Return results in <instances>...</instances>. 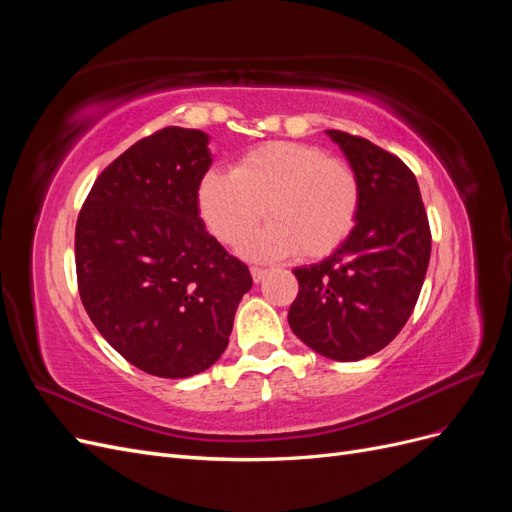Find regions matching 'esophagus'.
<instances>
[{"label": "esophagus", "instance_id": "obj_1", "mask_svg": "<svg viewBox=\"0 0 512 512\" xmlns=\"http://www.w3.org/2000/svg\"><path fill=\"white\" fill-rule=\"evenodd\" d=\"M267 269H262V267H252V277H254V282L258 284V282H262L267 277Z\"/></svg>", "mask_w": 512, "mask_h": 512}]
</instances>
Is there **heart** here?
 <instances>
[{
  "instance_id": "obj_1",
  "label": "heart",
  "mask_w": 512,
  "mask_h": 512,
  "mask_svg": "<svg viewBox=\"0 0 512 512\" xmlns=\"http://www.w3.org/2000/svg\"><path fill=\"white\" fill-rule=\"evenodd\" d=\"M196 198L200 218L224 245L250 237L267 215L271 224L243 245L250 258H322L352 232L361 188L348 162L314 145L275 141L247 151L232 173L209 170Z\"/></svg>"
}]
</instances>
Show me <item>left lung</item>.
<instances>
[{"label": "left lung", "instance_id": "left-lung-1", "mask_svg": "<svg viewBox=\"0 0 512 512\" xmlns=\"http://www.w3.org/2000/svg\"><path fill=\"white\" fill-rule=\"evenodd\" d=\"M327 134L359 179L361 205L348 239L322 262L294 269L299 294L288 324L333 361H361L391 344L421 294L431 230L412 170L367 138Z\"/></svg>", "mask_w": 512, "mask_h": 512}]
</instances>
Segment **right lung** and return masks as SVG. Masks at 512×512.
I'll list each match as a JSON object with an SVG mask.
<instances>
[{"mask_svg": "<svg viewBox=\"0 0 512 512\" xmlns=\"http://www.w3.org/2000/svg\"><path fill=\"white\" fill-rule=\"evenodd\" d=\"M207 143L177 126L141 138L102 170L76 220L85 312L123 359L158 378H190L218 361L252 288L245 262L198 215Z\"/></svg>", "mask_w": 512, "mask_h": 512, "instance_id": "obj_1", "label": "right lung"}]
</instances>
